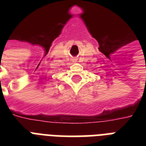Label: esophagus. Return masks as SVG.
Returning a JSON list of instances; mask_svg holds the SVG:
<instances>
[{
  "instance_id": "obj_1",
  "label": "esophagus",
  "mask_w": 146,
  "mask_h": 146,
  "mask_svg": "<svg viewBox=\"0 0 146 146\" xmlns=\"http://www.w3.org/2000/svg\"><path fill=\"white\" fill-rule=\"evenodd\" d=\"M73 62H76V60L74 59V60H73Z\"/></svg>"
}]
</instances>
